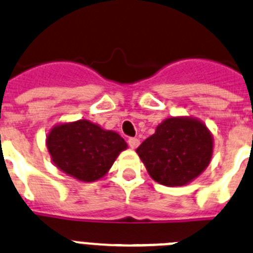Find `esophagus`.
I'll return each instance as SVG.
<instances>
[{"instance_id":"34e87169","label":"esophagus","mask_w":253,"mask_h":253,"mask_svg":"<svg viewBox=\"0 0 253 253\" xmlns=\"http://www.w3.org/2000/svg\"><path fill=\"white\" fill-rule=\"evenodd\" d=\"M128 145H129V148H131V149H136L140 145V140L136 139V137H129Z\"/></svg>"}]
</instances>
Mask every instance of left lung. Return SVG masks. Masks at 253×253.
<instances>
[{
    "label": "left lung",
    "instance_id": "8db88e82",
    "mask_svg": "<svg viewBox=\"0 0 253 253\" xmlns=\"http://www.w3.org/2000/svg\"><path fill=\"white\" fill-rule=\"evenodd\" d=\"M212 148V135L203 121L182 116L158 125L136 153L154 181L175 187L188 184L208 168Z\"/></svg>",
    "mask_w": 253,
    "mask_h": 253
}]
</instances>
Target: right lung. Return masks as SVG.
Returning <instances> with one entry per match:
<instances>
[{"mask_svg": "<svg viewBox=\"0 0 253 253\" xmlns=\"http://www.w3.org/2000/svg\"><path fill=\"white\" fill-rule=\"evenodd\" d=\"M50 159L57 168L81 182L104 177L127 144L117 132L87 120L58 124L45 140Z\"/></svg>", "mask_w": 253, "mask_h": 253, "instance_id": "right-lung-1", "label": "right lung"}]
</instances>
